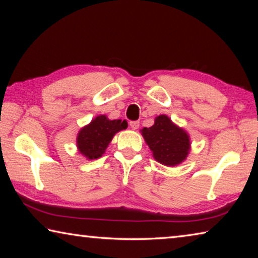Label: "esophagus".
I'll return each mask as SVG.
<instances>
[{
	"mask_svg": "<svg viewBox=\"0 0 258 258\" xmlns=\"http://www.w3.org/2000/svg\"><path fill=\"white\" fill-rule=\"evenodd\" d=\"M130 126L132 127L133 130H138L139 126H140V121L139 120H132L130 121Z\"/></svg>",
	"mask_w": 258,
	"mask_h": 258,
	"instance_id": "obj_1",
	"label": "esophagus"
}]
</instances>
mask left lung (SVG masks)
Returning a JSON list of instances; mask_svg holds the SVG:
<instances>
[{
    "instance_id": "obj_1",
    "label": "left lung",
    "mask_w": 258,
    "mask_h": 258,
    "mask_svg": "<svg viewBox=\"0 0 258 258\" xmlns=\"http://www.w3.org/2000/svg\"><path fill=\"white\" fill-rule=\"evenodd\" d=\"M142 135L155 159L160 164L175 166L182 163L189 154V135L165 115L157 117L155 124L149 128H143Z\"/></svg>"
}]
</instances>
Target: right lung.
<instances>
[{
    "mask_svg": "<svg viewBox=\"0 0 258 258\" xmlns=\"http://www.w3.org/2000/svg\"><path fill=\"white\" fill-rule=\"evenodd\" d=\"M127 127V121L110 120L106 116H98L90 125L83 127L77 137V147L82 155L89 159H97L103 155L104 150L117 132Z\"/></svg>",
    "mask_w": 258,
    "mask_h": 258,
    "instance_id": "obj_1",
    "label": "right lung"
}]
</instances>
